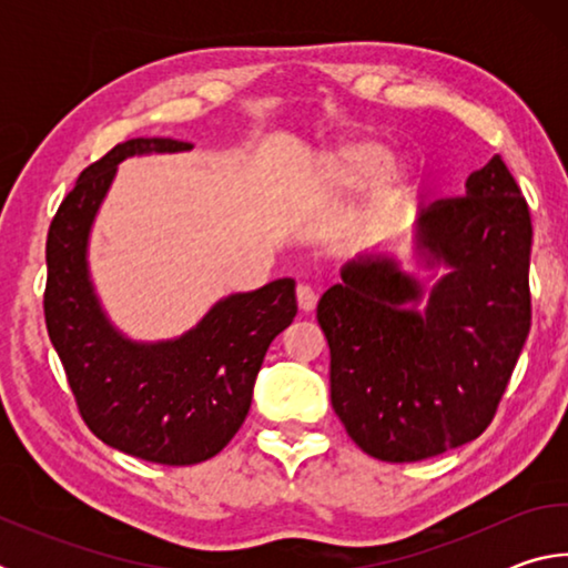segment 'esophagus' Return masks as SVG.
Instances as JSON below:
<instances>
[{"instance_id":"34e87169","label":"esophagus","mask_w":568,"mask_h":568,"mask_svg":"<svg viewBox=\"0 0 568 568\" xmlns=\"http://www.w3.org/2000/svg\"><path fill=\"white\" fill-rule=\"evenodd\" d=\"M295 297H297V307H301L303 313L315 311V303H318V295H315V291H313L311 285H297Z\"/></svg>"}]
</instances>
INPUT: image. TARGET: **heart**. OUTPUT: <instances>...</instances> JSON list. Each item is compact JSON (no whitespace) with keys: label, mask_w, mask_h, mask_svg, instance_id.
<instances>
[{"label":"heart","mask_w":568,"mask_h":568,"mask_svg":"<svg viewBox=\"0 0 568 568\" xmlns=\"http://www.w3.org/2000/svg\"><path fill=\"white\" fill-rule=\"evenodd\" d=\"M390 158V148L378 140H343L315 160L307 182L323 195H343L371 185L373 207L393 210L410 195L416 178L406 165H393Z\"/></svg>","instance_id":"1"}]
</instances>
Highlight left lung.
<instances>
[{
    "label": "left lung",
    "mask_w": 568,
    "mask_h": 568,
    "mask_svg": "<svg viewBox=\"0 0 568 568\" xmlns=\"http://www.w3.org/2000/svg\"><path fill=\"white\" fill-rule=\"evenodd\" d=\"M531 235L521 187L494 155L466 195L418 217L423 265L448 267L426 301L388 255L348 263L323 293L331 403L365 454L410 464L488 428L531 328Z\"/></svg>",
    "instance_id": "obj_1"
}]
</instances>
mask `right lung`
<instances>
[{
  "label": "right lung",
  "mask_w": 568,
  "mask_h": 568,
  "mask_svg": "<svg viewBox=\"0 0 568 568\" xmlns=\"http://www.w3.org/2000/svg\"><path fill=\"white\" fill-rule=\"evenodd\" d=\"M190 142L138 138L114 145L77 178L47 235L44 321L84 423L102 444L162 466L220 454L253 400L263 358L297 313L295 281L217 301L180 338L138 343L108 321L90 281L94 215L122 160L172 155Z\"/></svg>",
  "instance_id": "add662e5"
}]
</instances>
